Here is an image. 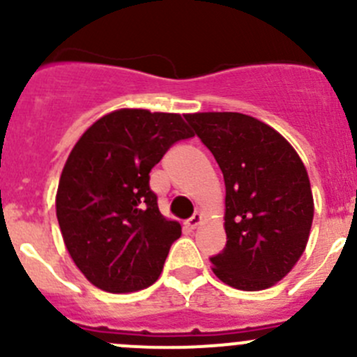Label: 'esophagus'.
I'll return each instance as SVG.
<instances>
[{
	"label": "esophagus",
	"instance_id": "34e87169",
	"mask_svg": "<svg viewBox=\"0 0 357 357\" xmlns=\"http://www.w3.org/2000/svg\"><path fill=\"white\" fill-rule=\"evenodd\" d=\"M200 222H202V214H200V212H195V214H193L192 218L186 219L185 226H186V228H188V229H195L197 226L200 225Z\"/></svg>",
	"mask_w": 357,
	"mask_h": 357
}]
</instances>
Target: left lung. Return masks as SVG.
<instances>
[{
	"mask_svg": "<svg viewBox=\"0 0 357 357\" xmlns=\"http://www.w3.org/2000/svg\"><path fill=\"white\" fill-rule=\"evenodd\" d=\"M222 171L226 247L212 271L238 290L285 278L307 245L314 200L304 162L276 129L238 112L185 114Z\"/></svg>",
	"mask_w": 357,
	"mask_h": 357,
	"instance_id": "8db88e82",
	"label": "left lung"
}]
</instances>
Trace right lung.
<instances>
[{
    "label": "right lung",
    "mask_w": 357,
    "mask_h": 357,
    "mask_svg": "<svg viewBox=\"0 0 357 357\" xmlns=\"http://www.w3.org/2000/svg\"><path fill=\"white\" fill-rule=\"evenodd\" d=\"M179 114L119 109L93 122L68 153L56 219L72 261L110 294L155 283L181 225L164 218L150 171L169 146L192 138Z\"/></svg>",
    "instance_id": "right-lung-1"
}]
</instances>
